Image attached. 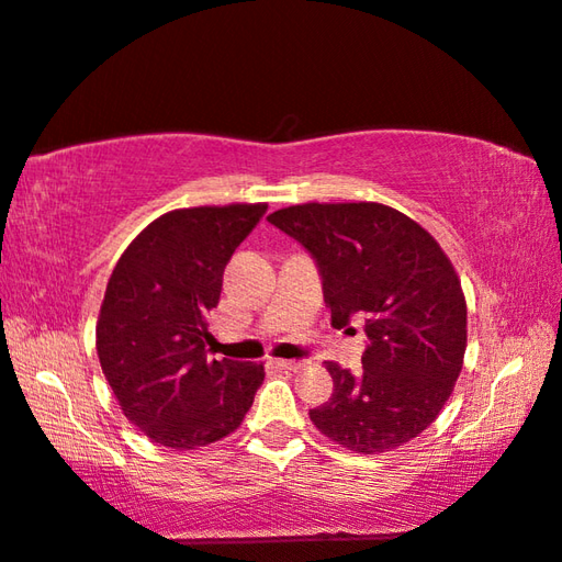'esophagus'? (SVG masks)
<instances>
[{"instance_id":"1","label":"esophagus","mask_w":562,"mask_h":562,"mask_svg":"<svg viewBox=\"0 0 562 562\" xmlns=\"http://www.w3.org/2000/svg\"><path fill=\"white\" fill-rule=\"evenodd\" d=\"M277 366H279L281 370H291V372L303 368V363H297V360H277Z\"/></svg>"}]
</instances>
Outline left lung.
I'll list each match as a JSON object with an SVG mask.
<instances>
[{
  "label": "left lung",
  "mask_w": 562,
  "mask_h": 562,
  "mask_svg": "<svg viewBox=\"0 0 562 562\" xmlns=\"http://www.w3.org/2000/svg\"><path fill=\"white\" fill-rule=\"evenodd\" d=\"M269 223L315 259L331 327L366 324L363 372L327 360L334 392L310 418L363 454L414 440L464 363L467 303L452 261L416 221L375 202L289 206Z\"/></svg>",
  "instance_id": "left-lung-1"
}]
</instances>
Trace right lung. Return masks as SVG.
<instances>
[{"instance_id": "add662e5", "label": "right lung", "mask_w": 562, "mask_h": 562, "mask_svg": "<svg viewBox=\"0 0 562 562\" xmlns=\"http://www.w3.org/2000/svg\"><path fill=\"white\" fill-rule=\"evenodd\" d=\"M265 214L267 204L170 211L112 269L98 358L124 416L158 445L194 450L226 438L265 382L261 363L209 356L223 269Z\"/></svg>"}]
</instances>
